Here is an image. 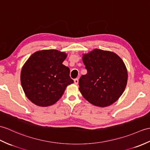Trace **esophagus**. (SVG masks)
<instances>
[{
	"mask_svg": "<svg viewBox=\"0 0 150 150\" xmlns=\"http://www.w3.org/2000/svg\"><path fill=\"white\" fill-rule=\"evenodd\" d=\"M74 83H75V84H78V83H79V79H74Z\"/></svg>",
	"mask_w": 150,
	"mask_h": 150,
	"instance_id": "obj_1",
	"label": "esophagus"
}]
</instances>
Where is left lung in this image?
Wrapping results in <instances>:
<instances>
[{"label":"left lung","instance_id":"left-lung-1","mask_svg":"<svg viewBox=\"0 0 150 150\" xmlns=\"http://www.w3.org/2000/svg\"><path fill=\"white\" fill-rule=\"evenodd\" d=\"M86 75L79 80V91L87 101L100 107H108L122 95L128 72L124 62L112 52L95 48L82 55Z\"/></svg>","mask_w":150,"mask_h":150}]
</instances>
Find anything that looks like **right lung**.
<instances>
[{"mask_svg":"<svg viewBox=\"0 0 150 150\" xmlns=\"http://www.w3.org/2000/svg\"><path fill=\"white\" fill-rule=\"evenodd\" d=\"M67 54L57 50H39L30 55L20 74L27 98L40 107L54 105L61 98L67 87L74 83L69 68L62 64Z\"/></svg>","mask_w":150,"mask_h":150,"instance_id":"1","label":"right lung"}]
</instances>
